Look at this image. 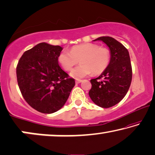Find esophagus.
Here are the masks:
<instances>
[{
  "label": "esophagus",
  "mask_w": 155,
  "mask_h": 155,
  "mask_svg": "<svg viewBox=\"0 0 155 155\" xmlns=\"http://www.w3.org/2000/svg\"><path fill=\"white\" fill-rule=\"evenodd\" d=\"M82 80H75V82L77 83V84H79V83L82 82Z\"/></svg>",
  "instance_id": "1"
}]
</instances>
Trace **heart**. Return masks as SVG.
<instances>
[{
	"label": "heart",
	"instance_id": "obj_1",
	"mask_svg": "<svg viewBox=\"0 0 155 155\" xmlns=\"http://www.w3.org/2000/svg\"><path fill=\"white\" fill-rule=\"evenodd\" d=\"M110 51L94 43H83L71 48V51L63 50L58 56V61L65 71L73 68L78 61L81 63L71 71L72 77L79 79L89 75L102 73L110 62Z\"/></svg>",
	"mask_w": 155,
	"mask_h": 155
}]
</instances>
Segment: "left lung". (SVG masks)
I'll list each match as a JSON object with an SVG mask.
<instances>
[{
  "label": "left lung",
  "mask_w": 155,
  "mask_h": 155,
  "mask_svg": "<svg viewBox=\"0 0 155 155\" xmlns=\"http://www.w3.org/2000/svg\"><path fill=\"white\" fill-rule=\"evenodd\" d=\"M102 40L110 50V62L99 77L90 80L89 95L94 104L101 107L117 104L126 95L132 80V68L129 51L113 38L102 36Z\"/></svg>",
  "instance_id": "left-lung-1"
}]
</instances>
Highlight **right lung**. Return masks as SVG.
Masks as SVG:
<instances>
[{
  "mask_svg": "<svg viewBox=\"0 0 155 155\" xmlns=\"http://www.w3.org/2000/svg\"><path fill=\"white\" fill-rule=\"evenodd\" d=\"M61 50L59 45L41 42L26 51L17 64L20 91L28 104L40 113L61 109L75 86V80L58 64Z\"/></svg>",
  "mask_w": 155,
  "mask_h": 155,
  "instance_id": "right-lung-1",
  "label": "right lung"
}]
</instances>
